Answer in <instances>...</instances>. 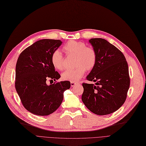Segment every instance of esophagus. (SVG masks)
Masks as SVG:
<instances>
[{
	"label": "esophagus",
	"instance_id": "obj_1",
	"mask_svg": "<svg viewBox=\"0 0 146 146\" xmlns=\"http://www.w3.org/2000/svg\"><path fill=\"white\" fill-rule=\"evenodd\" d=\"M70 84H71V86H72V87H74V86H76V85H78V84H79V83L71 82V83H70Z\"/></svg>",
	"mask_w": 146,
	"mask_h": 146
}]
</instances>
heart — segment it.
Returning <instances> with one entry per match:
<instances>
[{
    "mask_svg": "<svg viewBox=\"0 0 146 146\" xmlns=\"http://www.w3.org/2000/svg\"><path fill=\"white\" fill-rule=\"evenodd\" d=\"M63 50L69 56H76L75 68L65 71L61 74L64 80L75 82L79 80L85 73V70H90L96 63L97 56L95 50L86 47V44L80 41H70L66 43ZM51 63L56 69L63 70L64 69V57L58 50L54 51L51 55Z\"/></svg>",
    "mask_w": 146,
    "mask_h": 146,
    "instance_id": "b5f03b06",
    "label": "heart"
}]
</instances>
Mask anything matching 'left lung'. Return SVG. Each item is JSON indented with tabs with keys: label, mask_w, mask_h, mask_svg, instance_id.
Returning <instances> with one entry per match:
<instances>
[{
	"label": "left lung",
	"mask_w": 146,
	"mask_h": 146,
	"mask_svg": "<svg viewBox=\"0 0 146 146\" xmlns=\"http://www.w3.org/2000/svg\"><path fill=\"white\" fill-rule=\"evenodd\" d=\"M89 42L96 53L95 67L83 83L82 100L88 109L99 115L118 110L124 104L130 79L125 57L116 47L102 38H91Z\"/></svg>",
	"instance_id": "8db88e82"
}]
</instances>
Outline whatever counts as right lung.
Instances as JSON below:
<instances>
[{
	"label": "right lung",
	"mask_w": 146,
	"mask_h": 146,
	"mask_svg": "<svg viewBox=\"0 0 146 146\" xmlns=\"http://www.w3.org/2000/svg\"><path fill=\"white\" fill-rule=\"evenodd\" d=\"M62 44L59 40L43 39L29 46L18 58L15 88L24 108L35 115L45 116L53 113L63 100L64 92L70 82L63 81L48 85L60 75L51 63L52 52Z\"/></svg>",
	"instance_id": "add662e5"
}]
</instances>
